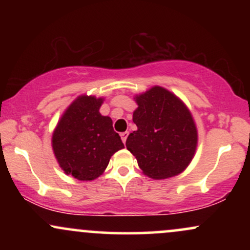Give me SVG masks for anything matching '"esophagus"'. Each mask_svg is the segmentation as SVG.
I'll return each mask as SVG.
<instances>
[{
    "label": "esophagus",
    "instance_id": "esophagus-1",
    "mask_svg": "<svg viewBox=\"0 0 250 250\" xmlns=\"http://www.w3.org/2000/svg\"><path fill=\"white\" fill-rule=\"evenodd\" d=\"M120 135H121L122 142H123V143H125V141H127V137H128V135H129L128 131H123V133H121V134H120Z\"/></svg>",
    "mask_w": 250,
    "mask_h": 250
}]
</instances>
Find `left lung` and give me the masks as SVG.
Listing matches in <instances>:
<instances>
[{
    "instance_id": "8db88e82",
    "label": "left lung",
    "mask_w": 250,
    "mask_h": 250,
    "mask_svg": "<svg viewBox=\"0 0 250 250\" xmlns=\"http://www.w3.org/2000/svg\"><path fill=\"white\" fill-rule=\"evenodd\" d=\"M137 108L125 147L136 157L142 173L154 180L185 171L196 153L197 128L186 103L168 89L154 85L135 95Z\"/></svg>"
}]
</instances>
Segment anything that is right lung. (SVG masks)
<instances>
[{
  "label": "right lung",
  "mask_w": 250,
  "mask_h": 250,
  "mask_svg": "<svg viewBox=\"0 0 250 250\" xmlns=\"http://www.w3.org/2000/svg\"><path fill=\"white\" fill-rule=\"evenodd\" d=\"M104 97L77 96L62 114L51 136L59 166L79 181L101 176L110 157L125 148L110 117L100 113Z\"/></svg>",
  "instance_id": "obj_1"
}]
</instances>
